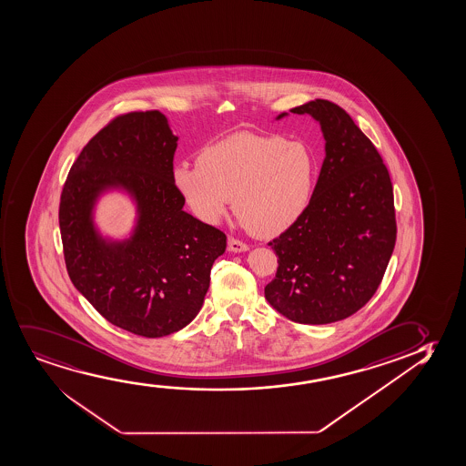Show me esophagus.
I'll use <instances>...</instances> for the list:
<instances>
[{"label":"esophagus","instance_id":"esophagus-1","mask_svg":"<svg viewBox=\"0 0 466 466\" xmlns=\"http://www.w3.org/2000/svg\"><path fill=\"white\" fill-rule=\"evenodd\" d=\"M228 250H230V252L239 254V252H246V250H248V246L246 242L239 241V239L228 238Z\"/></svg>","mask_w":466,"mask_h":466}]
</instances>
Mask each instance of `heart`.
Wrapping results in <instances>:
<instances>
[{"mask_svg": "<svg viewBox=\"0 0 466 466\" xmlns=\"http://www.w3.org/2000/svg\"><path fill=\"white\" fill-rule=\"evenodd\" d=\"M198 164H177L173 186L195 218L218 224L235 198L239 224L278 236L304 218L319 177V160L304 142L235 134L203 147Z\"/></svg>", "mask_w": 466, "mask_h": 466, "instance_id": "1", "label": "heart"}]
</instances>
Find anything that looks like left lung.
I'll return each mask as SVG.
<instances>
[{"mask_svg": "<svg viewBox=\"0 0 466 466\" xmlns=\"http://www.w3.org/2000/svg\"><path fill=\"white\" fill-rule=\"evenodd\" d=\"M289 112L319 121L326 156L304 218L269 242L279 268L265 298L295 323H334L366 306L383 280L397 235L392 183L343 108L315 99Z\"/></svg>", "mask_w": 466, "mask_h": 466, "instance_id": "1", "label": "left lung"}]
</instances>
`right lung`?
<instances>
[{
  "instance_id": "right-lung-1",
  "label": "right lung",
  "mask_w": 466,
  "mask_h": 466,
  "mask_svg": "<svg viewBox=\"0 0 466 466\" xmlns=\"http://www.w3.org/2000/svg\"><path fill=\"white\" fill-rule=\"evenodd\" d=\"M177 147L159 110L116 116L71 167L59 201V230L74 287L110 323L136 336H168L200 312L212 263L227 236L183 211L171 171ZM137 201L123 242L95 228V201L108 189Z\"/></svg>"
}]
</instances>
